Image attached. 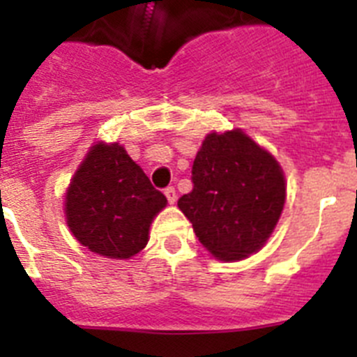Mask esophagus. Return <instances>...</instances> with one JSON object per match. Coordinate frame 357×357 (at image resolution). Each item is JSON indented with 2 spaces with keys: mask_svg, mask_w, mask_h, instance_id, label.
<instances>
[{
  "mask_svg": "<svg viewBox=\"0 0 357 357\" xmlns=\"http://www.w3.org/2000/svg\"><path fill=\"white\" fill-rule=\"evenodd\" d=\"M164 195H166V198H168L169 204H175V202H176L175 188H166V189H164Z\"/></svg>",
  "mask_w": 357,
  "mask_h": 357,
  "instance_id": "1",
  "label": "esophagus"
}]
</instances>
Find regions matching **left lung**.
I'll return each mask as SVG.
<instances>
[{"mask_svg":"<svg viewBox=\"0 0 357 357\" xmlns=\"http://www.w3.org/2000/svg\"><path fill=\"white\" fill-rule=\"evenodd\" d=\"M193 191L178 209L220 261H241L272 236L286 202L284 172L241 128L206 135L193 162Z\"/></svg>","mask_w":357,"mask_h":357,"instance_id":"left-lung-1","label":"left lung"}]
</instances>
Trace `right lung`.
<instances>
[{
    "label": "right lung",
    "instance_id": "right-lung-1",
    "mask_svg": "<svg viewBox=\"0 0 357 357\" xmlns=\"http://www.w3.org/2000/svg\"><path fill=\"white\" fill-rule=\"evenodd\" d=\"M166 204L121 144L98 141L69 182L64 213L80 245L109 259H130L146 247Z\"/></svg>",
    "mask_w": 357,
    "mask_h": 357
}]
</instances>
